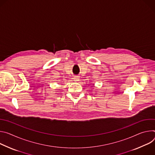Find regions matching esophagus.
I'll list each match as a JSON object with an SVG mask.
<instances>
[{"label": "esophagus", "instance_id": "esophagus-1", "mask_svg": "<svg viewBox=\"0 0 155 155\" xmlns=\"http://www.w3.org/2000/svg\"><path fill=\"white\" fill-rule=\"evenodd\" d=\"M73 79H74V81H76V82H78V81H79V76H74V78H73Z\"/></svg>", "mask_w": 155, "mask_h": 155}]
</instances>
